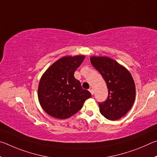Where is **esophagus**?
<instances>
[{
	"instance_id": "obj_1",
	"label": "esophagus",
	"mask_w": 157,
	"mask_h": 157,
	"mask_svg": "<svg viewBox=\"0 0 157 157\" xmlns=\"http://www.w3.org/2000/svg\"><path fill=\"white\" fill-rule=\"evenodd\" d=\"M89 91L90 92V93H91L92 95L94 94V90H93L92 88H90V89H89Z\"/></svg>"
}]
</instances>
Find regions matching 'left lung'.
<instances>
[{
  "label": "left lung",
  "instance_id": "obj_1",
  "mask_svg": "<svg viewBox=\"0 0 157 157\" xmlns=\"http://www.w3.org/2000/svg\"><path fill=\"white\" fill-rule=\"evenodd\" d=\"M90 61L102 75L108 89V98L98 103L101 114L107 119L116 121L124 117L134 104L135 84L127 69L107 56H91Z\"/></svg>",
  "mask_w": 157,
  "mask_h": 157
}]
</instances>
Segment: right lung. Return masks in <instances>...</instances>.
I'll return each instance as SVG.
<instances>
[{
    "label": "right lung",
    "instance_id": "obj_1",
    "mask_svg": "<svg viewBox=\"0 0 157 157\" xmlns=\"http://www.w3.org/2000/svg\"><path fill=\"white\" fill-rule=\"evenodd\" d=\"M84 59L83 55L63 56L43 74L38 98L44 111L51 117L59 119L71 117L91 97L90 92L82 88L80 81L74 76Z\"/></svg>",
    "mask_w": 157,
    "mask_h": 157
}]
</instances>
